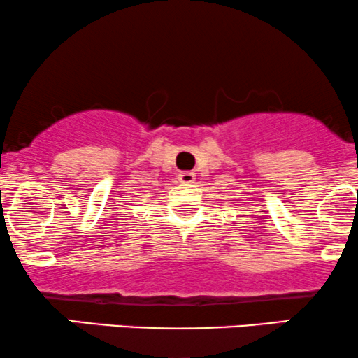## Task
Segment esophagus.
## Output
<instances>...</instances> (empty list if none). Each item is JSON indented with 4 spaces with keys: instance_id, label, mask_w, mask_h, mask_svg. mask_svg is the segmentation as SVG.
<instances>
[{
    "instance_id": "obj_1",
    "label": "esophagus",
    "mask_w": 358,
    "mask_h": 358,
    "mask_svg": "<svg viewBox=\"0 0 358 358\" xmlns=\"http://www.w3.org/2000/svg\"><path fill=\"white\" fill-rule=\"evenodd\" d=\"M178 182L180 183H194L195 182V173L194 171L178 173Z\"/></svg>"
}]
</instances>
